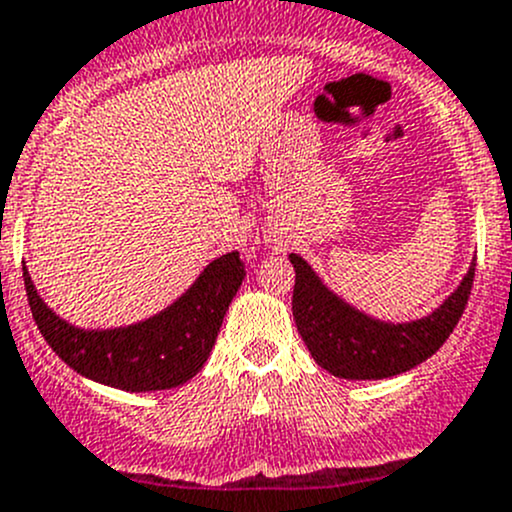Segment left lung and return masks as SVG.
<instances>
[{
	"label": "left lung",
	"mask_w": 512,
	"mask_h": 512,
	"mask_svg": "<svg viewBox=\"0 0 512 512\" xmlns=\"http://www.w3.org/2000/svg\"><path fill=\"white\" fill-rule=\"evenodd\" d=\"M289 259L296 271V329L316 364L342 379H387L430 359L460 321L475 281L472 264L440 309L410 324H387L332 294L301 256L291 253Z\"/></svg>",
	"instance_id": "obj_1"
}]
</instances>
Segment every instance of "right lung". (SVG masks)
I'll use <instances>...</instances> for the list:
<instances>
[{
	"mask_svg": "<svg viewBox=\"0 0 512 512\" xmlns=\"http://www.w3.org/2000/svg\"><path fill=\"white\" fill-rule=\"evenodd\" d=\"M22 271L34 324L57 357L82 377L125 392L173 389L196 377L246 276L238 251L226 253L208 264L196 284L160 314L133 326L87 332L60 319L40 299L27 266Z\"/></svg>",
	"mask_w": 512,
	"mask_h": 512,
	"instance_id": "right-lung-1",
	"label": "right lung"
}]
</instances>
